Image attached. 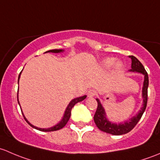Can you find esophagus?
<instances>
[{
  "instance_id": "34e87169",
  "label": "esophagus",
  "mask_w": 160,
  "mask_h": 160,
  "mask_svg": "<svg viewBox=\"0 0 160 160\" xmlns=\"http://www.w3.org/2000/svg\"><path fill=\"white\" fill-rule=\"evenodd\" d=\"M95 91L93 89H90L89 91L88 92V98H92V97H94L95 95Z\"/></svg>"
}]
</instances>
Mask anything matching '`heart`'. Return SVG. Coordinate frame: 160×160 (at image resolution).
Masks as SVG:
<instances>
[{
    "label": "heart",
    "instance_id": "1",
    "mask_svg": "<svg viewBox=\"0 0 160 160\" xmlns=\"http://www.w3.org/2000/svg\"><path fill=\"white\" fill-rule=\"evenodd\" d=\"M115 62H116V59H115L114 58L108 57L105 58L104 60L102 62V65L103 68H110L115 64L116 70H120V69L122 68L123 65L121 62H117L116 63H114Z\"/></svg>",
    "mask_w": 160,
    "mask_h": 160
}]
</instances>
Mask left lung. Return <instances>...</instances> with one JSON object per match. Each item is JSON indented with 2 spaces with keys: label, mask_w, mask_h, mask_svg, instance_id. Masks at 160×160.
<instances>
[{
  "label": "left lung",
  "mask_w": 160,
  "mask_h": 160,
  "mask_svg": "<svg viewBox=\"0 0 160 160\" xmlns=\"http://www.w3.org/2000/svg\"><path fill=\"white\" fill-rule=\"evenodd\" d=\"M130 58L132 59V65L131 69H129V72H139V73L142 74L144 75V82H143V87H142V98H143V104L142 107L138 114L136 116L132 117L130 118L129 121L125 122L124 123H118L116 124L112 122L108 121L107 119L106 116H105V112L104 108L102 107L100 101L96 98V101L98 102V106H97L96 112L94 116V121H95V125L101 131L109 133L112 135H123L126 134V133L129 132L136 124L140 120L142 116L143 112H145L147 105V100H148V86H149V77H148V74L146 71L145 70V68L142 63L134 57L133 55L129 56Z\"/></svg>",
  "instance_id": "obj_1"
}]
</instances>
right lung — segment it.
<instances>
[{
  "instance_id": "right-lung-1",
  "label": "right lung",
  "mask_w": 160,
  "mask_h": 160,
  "mask_svg": "<svg viewBox=\"0 0 160 160\" xmlns=\"http://www.w3.org/2000/svg\"><path fill=\"white\" fill-rule=\"evenodd\" d=\"M64 50H62V49H53V50H49L48 51V52H46L45 53H47V52H52V53H59V52H62ZM22 72V71H21ZM21 72H20L19 75H18V82H19V78H20V76H21ZM86 98V95H84V96H82V97H78V98H74V99H72V101L70 102V103H69L68 106H67L66 109H65V114H64V116L63 118H62V119L61 120V122L59 123H58L57 125H55V126H54L53 127H51V128H48V129H41V128H38L36 127V126H33L32 124H31L30 122H29L27 120V118H25V116H24V114H23V116H24V119H25V121L27 122L28 123L29 125L31 126L32 128H34V129H38V130H40V131H42V132H53V131H57V130H59L61 129H62V128L64 127V126H65V125L67 124V122H68L69 118H70V116H71V111H72V108H73L74 105H75L76 103L79 102H82L83 101L85 98ZM18 104L20 105L19 103V101H18ZM21 107V106H20Z\"/></svg>"
}]
</instances>
